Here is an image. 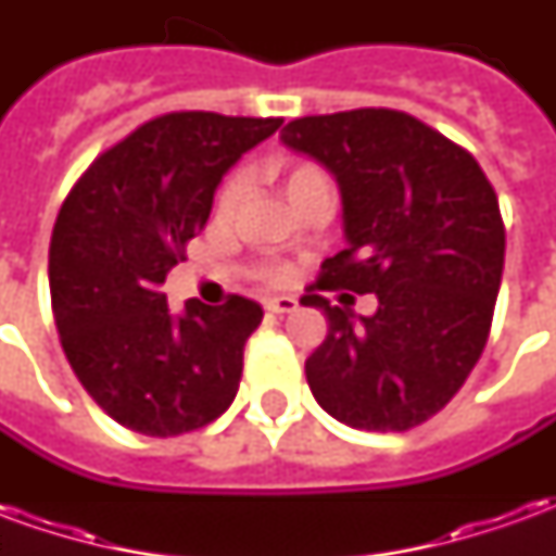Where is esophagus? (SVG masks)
<instances>
[{
    "label": "esophagus",
    "mask_w": 556,
    "mask_h": 556,
    "mask_svg": "<svg viewBox=\"0 0 556 556\" xmlns=\"http://www.w3.org/2000/svg\"><path fill=\"white\" fill-rule=\"evenodd\" d=\"M265 309L270 315H289L298 309V301H294V298H289V294H279V298H267Z\"/></svg>",
    "instance_id": "esophagus-1"
}]
</instances>
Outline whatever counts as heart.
I'll list each match as a JSON object with an SVG mask.
<instances>
[{
	"mask_svg": "<svg viewBox=\"0 0 556 556\" xmlns=\"http://www.w3.org/2000/svg\"><path fill=\"white\" fill-rule=\"evenodd\" d=\"M282 187H286L289 202H294V199H301V195L306 193H315V190H325L327 193V178L321 175V169H315V166H309V163H298V166H291V169L286 172V181H282ZM241 195H243V178L241 175H235V178L223 187V193H219V207H223V211H231V207L241 202Z\"/></svg>",
	"mask_w": 556,
	"mask_h": 556,
	"instance_id": "obj_1",
	"label": "heart"
}]
</instances>
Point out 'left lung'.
Here are the masks:
<instances>
[{
    "instance_id": "1",
    "label": "left lung",
    "mask_w": 556,
    "mask_h": 556,
    "mask_svg": "<svg viewBox=\"0 0 556 556\" xmlns=\"http://www.w3.org/2000/svg\"><path fill=\"white\" fill-rule=\"evenodd\" d=\"M282 146L337 178L345 250L325 258L318 289L375 294L372 315H327L306 361L315 402L366 431H408L462 390L489 339L501 291L497 193L465 148L396 110L306 115Z\"/></svg>"
}]
</instances>
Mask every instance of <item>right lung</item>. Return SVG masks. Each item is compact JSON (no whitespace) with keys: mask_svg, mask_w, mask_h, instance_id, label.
Segmentation results:
<instances>
[{"mask_svg":"<svg viewBox=\"0 0 556 556\" xmlns=\"http://www.w3.org/2000/svg\"><path fill=\"white\" fill-rule=\"evenodd\" d=\"M279 125L160 115L103 151L67 193L50 241L55 327L79 384L127 429H202L238 393L262 306L231 294L175 313L160 286L207 223L223 175Z\"/></svg>","mask_w":556,"mask_h":556,"instance_id":"add662e5","label":"right lung"}]
</instances>
